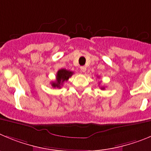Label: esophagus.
<instances>
[{"label": "esophagus", "mask_w": 151, "mask_h": 151, "mask_svg": "<svg viewBox=\"0 0 151 151\" xmlns=\"http://www.w3.org/2000/svg\"><path fill=\"white\" fill-rule=\"evenodd\" d=\"M80 70H81L82 72H86V68L85 66H81V67H80Z\"/></svg>", "instance_id": "obj_1"}]
</instances>
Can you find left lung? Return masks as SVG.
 Wrapping results in <instances>:
<instances>
[{
  "instance_id": "obj_1",
  "label": "left lung",
  "mask_w": 151,
  "mask_h": 151,
  "mask_svg": "<svg viewBox=\"0 0 151 151\" xmlns=\"http://www.w3.org/2000/svg\"><path fill=\"white\" fill-rule=\"evenodd\" d=\"M102 88V89H104V87H103V88Z\"/></svg>"
}]
</instances>
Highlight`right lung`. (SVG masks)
<instances>
[{"label":"right lung","mask_w":151,"mask_h":151,"mask_svg":"<svg viewBox=\"0 0 151 151\" xmlns=\"http://www.w3.org/2000/svg\"><path fill=\"white\" fill-rule=\"evenodd\" d=\"M73 72L72 71H68L66 69H60L57 73H56V81L55 82L51 83V86L53 88H61L62 85L65 81H67L69 79V77H71L72 76Z\"/></svg>","instance_id":"right-lung-1"}]
</instances>
